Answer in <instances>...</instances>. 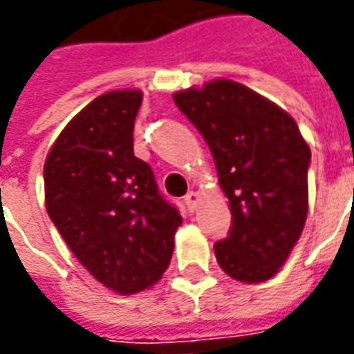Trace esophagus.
<instances>
[{"instance_id": "esophagus-1", "label": "esophagus", "mask_w": 354, "mask_h": 354, "mask_svg": "<svg viewBox=\"0 0 354 354\" xmlns=\"http://www.w3.org/2000/svg\"><path fill=\"white\" fill-rule=\"evenodd\" d=\"M184 203H185V206H187V210L195 212V208H197V203H198L197 191H189V193H187V195L184 197Z\"/></svg>"}]
</instances>
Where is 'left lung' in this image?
I'll return each instance as SVG.
<instances>
[{"label": "left lung", "instance_id": "obj_1", "mask_svg": "<svg viewBox=\"0 0 354 354\" xmlns=\"http://www.w3.org/2000/svg\"><path fill=\"white\" fill-rule=\"evenodd\" d=\"M203 135L232 214L229 236L214 243L219 266L243 283L276 276L308 216L310 146L297 122L232 80L174 93Z\"/></svg>", "mask_w": 354, "mask_h": 354}]
</instances>
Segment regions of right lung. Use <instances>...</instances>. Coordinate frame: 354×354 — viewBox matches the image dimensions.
<instances>
[{
	"mask_svg": "<svg viewBox=\"0 0 354 354\" xmlns=\"http://www.w3.org/2000/svg\"><path fill=\"white\" fill-rule=\"evenodd\" d=\"M138 90L109 91L71 120L44 163L46 212L99 283L133 295L163 276L182 216L133 153Z\"/></svg>",
	"mask_w": 354,
	"mask_h": 354,
	"instance_id": "obj_1",
	"label": "right lung"
}]
</instances>
